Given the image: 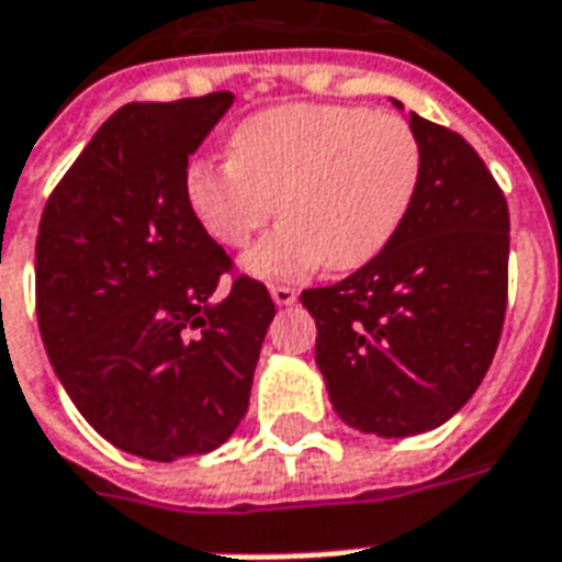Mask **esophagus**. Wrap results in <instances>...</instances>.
<instances>
[{
  "mask_svg": "<svg viewBox=\"0 0 562 562\" xmlns=\"http://www.w3.org/2000/svg\"><path fill=\"white\" fill-rule=\"evenodd\" d=\"M270 297H273L277 306H292L297 301V289H292V285H270Z\"/></svg>",
  "mask_w": 562,
  "mask_h": 562,
  "instance_id": "obj_1",
  "label": "esophagus"
}]
</instances>
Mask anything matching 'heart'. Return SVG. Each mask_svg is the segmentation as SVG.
Segmentation results:
<instances>
[{"mask_svg":"<svg viewBox=\"0 0 562 562\" xmlns=\"http://www.w3.org/2000/svg\"><path fill=\"white\" fill-rule=\"evenodd\" d=\"M423 178L417 133L396 112L336 103H282L232 133V157L196 160L184 193L220 247L240 249L259 280H301L322 265L357 270L396 238Z\"/></svg>","mask_w":562,"mask_h":562,"instance_id":"obj_1","label":"heart"}]
</instances>
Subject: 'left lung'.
<instances>
[{"label":"left lung","mask_w":562,"mask_h":562,"mask_svg":"<svg viewBox=\"0 0 562 562\" xmlns=\"http://www.w3.org/2000/svg\"><path fill=\"white\" fill-rule=\"evenodd\" d=\"M408 124L423 178L396 238L342 282L301 294L330 405L378 438L438 429L461 411L492 366L506 315L501 187L459 133L417 112Z\"/></svg>","instance_id":"8db88e82"}]
</instances>
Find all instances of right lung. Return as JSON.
Here are the masks:
<instances>
[{"mask_svg":"<svg viewBox=\"0 0 562 562\" xmlns=\"http://www.w3.org/2000/svg\"><path fill=\"white\" fill-rule=\"evenodd\" d=\"M232 91L127 103L101 124L41 214L37 327L91 429L151 461L205 456L247 414L273 322L187 202V160Z\"/></svg>","mask_w":562,"mask_h":562,"instance_id":"right-lung-1","label":"right lung"}]
</instances>
